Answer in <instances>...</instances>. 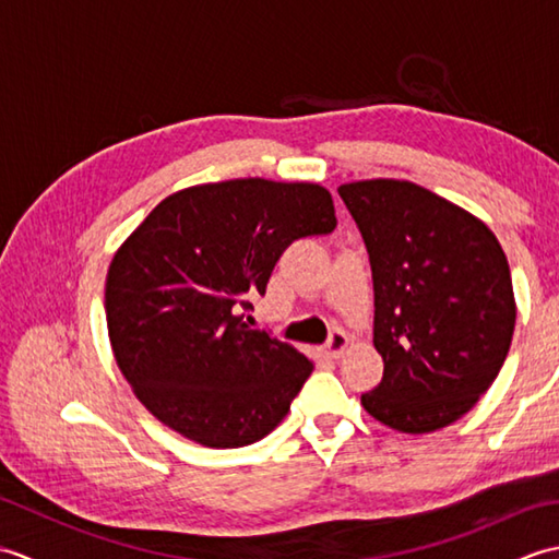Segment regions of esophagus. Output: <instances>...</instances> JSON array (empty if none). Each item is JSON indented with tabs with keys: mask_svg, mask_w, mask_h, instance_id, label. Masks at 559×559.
I'll return each mask as SVG.
<instances>
[{
	"mask_svg": "<svg viewBox=\"0 0 559 559\" xmlns=\"http://www.w3.org/2000/svg\"><path fill=\"white\" fill-rule=\"evenodd\" d=\"M346 346H348L346 331L334 329V331H331L329 341L324 343V355H326V358H338V355H341L343 350H346Z\"/></svg>",
	"mask_w": 559,
	"mask_h": 559,
	"instance_id": "esophagus-1",
	"label": "esophagus"
}]
</instances>
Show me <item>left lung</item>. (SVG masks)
I'll list each match as a JSON object with an SVG mask.
<instances>
[{
  "label": "left lung",
  "instance_id": "left-lung-1",
  "mask_svg": "<svg viewBox=\"0 0 559 559\" xmlns=\"http://www.w3.org/2000/svg\"><path fill=\"white\" fill-rule=\"evenodd\" d=\"M370 254L374 348L384 360L365 411L423 435L466 415L512 346V273L492 230L406 180L341 185Z\"/></svg>",
  "mask_w": 559,
  "mask_h": 559
}]
</instances>
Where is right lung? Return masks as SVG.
I'll return each instance as SVG.
<instances>
[{
    "label": "right lung",
    "mask_w": 559,
    "mask_h": 559,
    "mask_svg": "<svg viewBox=\"0 0 559 559\" xmlns=\"http://www.w3.org/2000/svg\"><path fill=\"white\" fill-rule=\"evenodd\" d=\"M336 228L334 201L310 182L261 177L175 192L117 249L105 281L115 360L136 399L170 430L213 449L266 437L312 362L249 329L293 240Z\"/></svg>",
    "instance_id": "right-lung-1"
}]
</instances>
